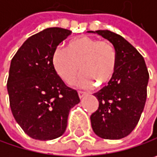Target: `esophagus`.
I'll use <instances>...</instances> for the list:
<instances>
[{
	"label": "esophagus",
	"mask_w": 157,
	"mask_h": 157,
	"mask_svg": "<svg viewBox=\"0 0 157 157\" xmlns=\"http://www.w3.org/2000/svg\"><path fill=\"white\" fill-rule=\"evenodd\" d=\"M78 95H79V97L82 99V97H84L85 95H86V93H84V92H81V91H79L78 92Z\"/></svg>",
	"instance_id": "obj_1"
}]
</instances>
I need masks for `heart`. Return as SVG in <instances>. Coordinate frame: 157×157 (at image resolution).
I'll return each mask as SVG.
<instances>
[{
  "label": "heart",
  "instance_id": "b5f03b06",
  "mask_svg": "<svg viewBox=\"0 0 157 157\" xmlns=\"http://www.w3.org/2000/svg\"><path fill=\"white\" fill-rule=\"evenodd\" d=\"M117 56L113 45L107 41L80 36L71 41L66 49L57 48L52 54V65L57 75L72 84L81 71L78 81L81 87H90L94 82L105 84L113 78Z\"/></svg>",
  "mask_w": 157,
  "mask_h": 157
}]
</instances>
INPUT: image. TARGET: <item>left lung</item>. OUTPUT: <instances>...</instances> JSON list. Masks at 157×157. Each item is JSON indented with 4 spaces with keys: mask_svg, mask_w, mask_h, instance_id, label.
<instances>
[{
    "mask_svg": "<svg viewBox=\"0 0 157 157\" xmlns=\"http://www.w3.org/2000/svg\"><path fill=\"white\" fill-rule=\"evenodd\" d=\"M97 33L108 40L116 51V69L108 85L94 94L99 107L90 117L96 136L121 139L136 126L146 101L149 74L139 52L124 37L108 30Z\"/></svg>",
    "mask_w": 157,
    "mask_h": 157,
    "instance_id": "obj_1",
    "label": "left lung"
}]
</instances>
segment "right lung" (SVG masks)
Instances as JSON below:
<instances>
[{"instance_id": "obj_1", "label": "right lung", "mask_w": 157, "mask_h": 157, "mask_svg": "<svg viewBox=\"0 0 157 157\" xmlns=\"http://www.w3.org/2000/svg\"><path fill=\"white\" fill-rule=\"evenodd\" d=\"M71 31L47 28L31 37L12 59L7 90L13 115L25 134L52 140L65 132L69 112L80 98L52 65V54Z\"/></svg>"}]
</instances>
